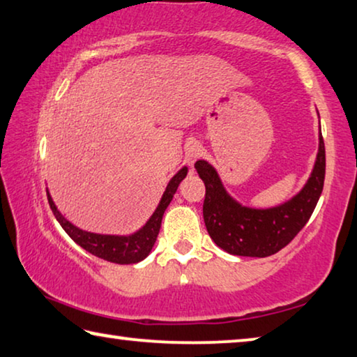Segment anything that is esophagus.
Here are the masks:
<instances>
[{"label":"esophagus","instance_id":"obj_1","mask_svg":"<svg viewBox=\"0 0 357 357\" xmlns=\"http://www.w3.org/2000/svg\"><path fill=\"white\" fill-rule=\"evenodd\" d=\"M202 157V146L197 143V141H192L188 146H185V162L189 163L190 167H194V163Z\"/></svg>","mask_w":357,"mask_h":357}]
</instances>
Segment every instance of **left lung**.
<instances>
[{
  "label": "left lung",
  "mask_w": 357,
  "mask_h": 357,
  "mask_svg": "<svg viewBox=\"0 0 357 357\" xmlns=\"http://www.w3.org/2000/svg\"><path fill=\"white\" fill-rule=\"evenodd\" d=\"M195 169L206 188L203 219L213 241L234 256L267 257L289 245L314 211L324 188V139L319 133L318 155L307 184L291 200L273 208L243 206L231 199L206 160H197Z\"/></svg>",
  "instance_id": "8db88e82"
}]
</instances>
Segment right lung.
<instances>
[{"mask_svg": "<svg viewBox=\"0 0 357 357\" xmlns=\"http://www.w3.org/2000/svg\"><path fill=\"white\" fill-rule=\"evenodd\" d=\"M185 174H188V167H183L168 183L167 189L162 195L160 203H158V206L155 208L154 214L149 218L148 222H146L138 231H135V234L127 235V236L100 235V234H92V231L79 229L76 225H73L70 220H66L63 218V214L56 209L49 192H47V200L55 219L59 220L66 234L71 236V240H75L79 246L84 248V250L89 251L90 254H93V256L105 259L107 262H112V264H121V265L137 264L144 257H148L152 246H154L158 230H160V225H162L163 213H165V209L168 208L169 202L173 200V195L176 194L178 185L181 181L185 178Z\"/></svg>", "mask_w": 357, "mask_h": 357, "instance_id": "obj_1", "label": "right lung"}]
</instances>
